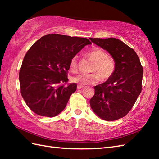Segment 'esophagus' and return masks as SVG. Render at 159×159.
<instances>
[{
  "instance_id": "obj_1",
  "label": "esophagus",
  "mask_w": 159,
  "mask_h": 159,
  "mask_svg": "<svg viewBox=\"0 0 159 159\" xmlns=\"http://www.w3.org/2000/svg\"><path fill=\"white\" fill-rule=\"evenodd\" d=\"M84 86H83V85H77V89H81V88H83Z\"/></svg>"
}]
</instances>
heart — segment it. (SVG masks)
Listing matches in <instances>:
<instances>
[{"instance_id": "b5f03b06", "label": "heart", "mask_w": 159, "mask_h": 159, "mask_svg": "<svg viewBox=\"0 0 159 159\" xmlns=\"http://www.w3.org/2000/svg\"><path fill=\"white\" fill-rule=\"evenodd\" d=\"M87 57L93 62L89 74H80L72 79V82L79 83L82 85H88L97 83L101 79L107 80L112 76L116 67L114 58L98 47H94L86 53ZM70 69L76 71L77 69L76 57H74L70 61Z\"/></svg>"}]
</instances>
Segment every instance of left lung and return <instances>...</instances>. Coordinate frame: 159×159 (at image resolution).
<instances>
[{
    "instance_id": "1",
    "label": "left lung",
    "mask_w": 159,
    "mask_h": 159,
    "mask_svg": "<svg viewBox=\"0 0 159 159\" xmlns=\"http://www.w3.org/2000/svg\"><path fill=\"white\" fill-rule=\"evenodd\" d=\"M89 39L107 50L116 63L112 76L94 87L95 94L90 100V106L101 119L119 120L129 113L141 92L143 67L135 51L121 40L113 38Z\"/></svg>"
}]
</instances>
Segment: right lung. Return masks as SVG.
Wrapping results in <instances>:
<instances>
[{
    "instance_id": "right-lung-1",
    "label": "right lung",
    "mask_w": 159,
    "mask_h": 159,
    "mask_svg": "<svg viewBox=\"0 0 159 159\" xmlns=\"http://www.w3.org/2000/svg\"><path fill=\"white\" fill-rule=\"evenodd\" d=\"M88 39L59 34L42 37L26 53L20 70V92L29 109L39 116L52 117L65 109L76 89L68 82L70 61Z\"/></svg>"
}]
</instances>
